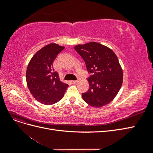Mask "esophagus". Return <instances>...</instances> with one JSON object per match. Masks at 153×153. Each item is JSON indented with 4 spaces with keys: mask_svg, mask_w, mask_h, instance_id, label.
<instances>
[{
    "mask_svg": "<svg viewBox=\"0 0 153 153\" xmlns=\"http://www.w3.org/2000/svg\"><path fill=\"white\" fill-rule=\"evenodd\" d=\"M80 80V78H78L76 80H73V81H72V82L73 83V84H77V83L79 82Z\"/></svg>",
    "mask_w": 153,
    "mask_h": 153,
    "instance_id": "obj_1",
    "label": "esophagus"
}]
</instances>
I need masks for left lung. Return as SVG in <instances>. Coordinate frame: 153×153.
<instances>
[{
    "mask_svg": "<svg viewBox=\"0 0 153 153\" xmlns=\"http://www.w3.org/2000/svg\"><path fill=\"white\" fill-rule=\"evenodd\" d=\"M75 50L84 59L92 75L89 89L82 98L89 105L100 108L112 101L122 86L123 72L117 55L110 48L96 42L78 45Z\"/></svg>",
    "mask_w": 153,
    "mask_h": 153,
    "instance_id": "obj_1",
    "label": "left lung"
}]
</instances>
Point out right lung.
Listing matches in <instances>:
<instances>
[{
	"label": "right lung",
	"mask_w": 153,
	"mask_h": 153,
	"mask_svg": "<svg viewBox=\"0 0 153 153\" xmlns=\"http://www.w3.org/2000/svg\"><path fill=\"white\" fill-rule=\"evenodd\" d=\"M64 47L56 43L46 45L32 57L26 71L27 84L34 98L44 105H53L61 100L68 84L60 80L53 62Z\"/></svg>",
	"instance_id": "right-lung-1"
}]
</instances>
